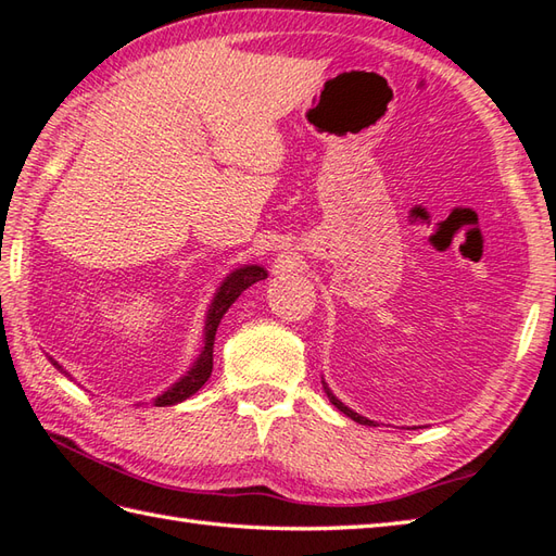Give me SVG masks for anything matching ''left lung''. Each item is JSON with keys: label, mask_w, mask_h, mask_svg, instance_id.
<instances>
[{"label": "left lung", "mask_w": 556, "mask_h": 556, "mask_svg": "<svg viewBox=\"0 0 556 556\" xmlns=\"http://www.w3.org/2000/svg\"><path fill=\"white\" fill-rule=\"evenodd\" d=\"M327 394H329V399H332V404H334V406H337L339 410H344L349 418H353V420H356V422H361V425H372V420H368V418H363V416H358V413H353L351 408H346L344 404H341V401H339V399H334V396H332V392H327Z\"/></svg>", "instance_id": "left-lung-1"}]
</instances>
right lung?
<instances>
[{
	"label": "right lung",
	"mask_w": 556,
	"mask_h": 556,
	"mask_svg": "<svg viewBox=\"0 0 556 556\" xmlns=\"http://www.w3.org/2000/svg\"><path fill=\"white\" fill-rule=\"evenodd\" d=\"M267 271L263 267L257 265H248V267H241L231 271V275L224 279V285L219 287L215 301H212L210 311H207V320H205V346L203 351H200V356L195 361V365L191 370H188V375H184L179 382H176L174 387H169L167 392L160 394L155 399V406H172V404H179V401L193 396L200 387H203L207 382V377L212 372V346H215V334H217V327L222 323L224 313H227L231 308V303L241 296V293L253 287L255 281L265 279ZM59 370H62V365L54 363Z\"/></svg>",
	"instance_id": "add662e5"
}]
</instances>
